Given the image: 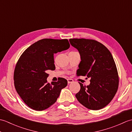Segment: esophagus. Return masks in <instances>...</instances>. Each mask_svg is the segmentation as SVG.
Segmentation results:
<instances>
[{"label":"esophagus","mask_w":132,"mask_h":132,"mask_svg":"<svg viewBox=\"0 0 132 132\" xmlns=\"http://www.w3.org/2000/svg\"><path fill=\"white\" fill-rule=\"evenodd\" d=\"M74 82V80H73V79H68V83H72Z\"/></svg>","instance_id":"34e87169"}]
</instances>
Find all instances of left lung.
<instances>
[{
	"instance_id": "obj_1",
	"label": "left lung",
	"mask_w": 132,
	"mask_h": 132,
	"mask_svg": "<svg viewBox=\"0 0 132 132\" xmlns=\"http://www.w3.org/2000/svg\"><path fill=\"white\" fill-rule=\"evenodd\" d=\"M70 44L79 51L81 61L77 76L90 78V84L80 86L75 95L77 100L91 110L105 107L113 99L119 87V78L116 65L111 52L95 40L70 38Z\"/></svg>"
}]
</instances>
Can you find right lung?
<instances>
[{"mask_svg":"<svg viewBox=\"0 0 132 132\" xmlns=\"http://www.w3.org/2000/svg\"><path fill=\"white\" fill-rule=\"evenodd\" d=\"M68 40L44 38L31 45L20 57L13 74L14 85L23 102L36 111H43L53 105L68 81L47 82V71L55 69L54 54L68 49Z\"/></svg>","mask_w":132,"mask_h":132,"instance_id":"1","label":"right lung"}]
</instances>
